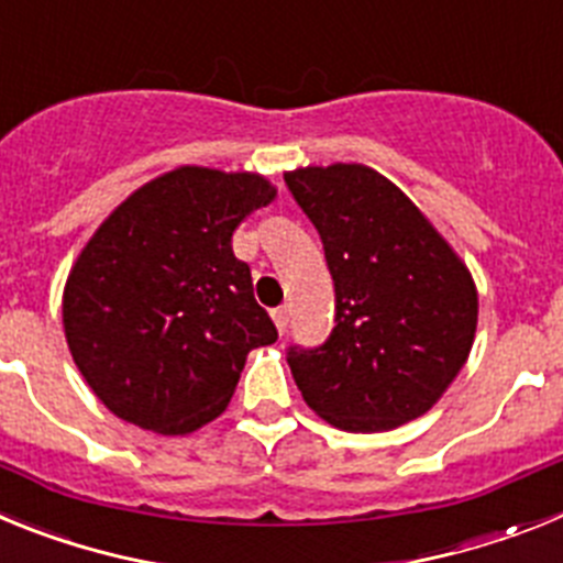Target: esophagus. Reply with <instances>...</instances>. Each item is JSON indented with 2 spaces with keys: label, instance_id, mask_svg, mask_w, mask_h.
<instances>
[{
  "label": "esophagus",
  "instance_id": "esophagus-1",
  "mask_svg": "<svg viewBox=\"0 0 563 563\" xmlns=\"http://www.w3.org/2000/svg\"><path fill=\"white\" fill-rule=\"evenodd\" d=\"M273 321H276L278 332H285L287 321H290V307H276V310H273Z\"/></svg>",
  "mask_w": 563,
  "mask_h": 563
}]
</instances>
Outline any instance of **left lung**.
<instances>
[{"label":"left lung","instance_id":"left-lung-1","mask_svg":"<svg viewBox=\"0 0 563 563\" xmlns=\"http://www.w3.org/2000/svg\"><path fill=\"white\" fill-rule=\"evenodd\" d=\"M324 242L335 327L290 346L305 402L341 431H391L449 389L474 346L479 298L465 262L420 208L361 163L285 174Z\"/></svg>","mask_w":563,"mask_h":563}]
</instances>
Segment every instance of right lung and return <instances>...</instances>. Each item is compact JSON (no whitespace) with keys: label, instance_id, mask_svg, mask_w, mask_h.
I'll list each match as a JSON object with an SVG mask.
<instances>
[{"label":"right lung","instance_id":"obj_1","mask_svg":"<svg viewBox=\"0 0 563 563\" xmlns=\"http://www.w3.org/2000/svg\"><path fill=\"white\" fill-rule=\"evenodd\" d=\"M276 188L262 174L180 166L101 222L64 287L78 372L121 420L191 434L231 402L247 352L278 338L231 236Z\"/></svg>","mask_w":563,"mask_h":563}]
</instances>
